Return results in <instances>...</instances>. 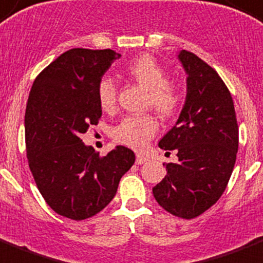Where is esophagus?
Here are the masks:
<instances>
[{
	"label": "esophagus",
	"mask_w": 263,
	"mask_h": 263,
	"mask_svg": "<svg viewBox=\"0 0 263 263\" xmlns=\"http://www.w3.org/2000/svg\"><path fill=\"white\" fill-rule=\"evenodd\" d=\"M150 158L147 157V155H143V154H136V163L138 165H143V163H146Z\"/></svg>",
	"instance_id": "34e87169"
}]
</instances>
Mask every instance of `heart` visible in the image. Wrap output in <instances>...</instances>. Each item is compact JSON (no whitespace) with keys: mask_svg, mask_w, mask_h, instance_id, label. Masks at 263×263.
Instances as JSON below:
<instances>
[{"mask_svg":"<svg viewBox=\"0 0 263 263\" xmlns=\"http://www.w3.org/2000/svg\"><path fill=\"white\" fill-rule=\"evenodd\" d=\"M127 72L142 87L148 90L150 104L162 115L176 112L182 101V91L173 81L166 80V71L150 55H142L132 61ZM98 104L104 110L113 109L116 104V86L110 78L105 77L98 83ZM159 123L151 115L128 116L113 129V138L127 146L143 148L158 132Z\"/></svg>","mask_w":263,"mask_h":263,"instance_id":"b5f03b06","label":"heart"}]
</instances>
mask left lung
Listing matches in <instances>:
<instances>
[{"mask_svg": "<svg viewBox=\"0 0 263 263\" xmlns=\"http://www.w3.org/2000/svg\"><path fill=\"white\" fill-rule=\"evenodd\" d=\"M177 59L186 74V97L174 127L159 147L177 150L178 162L153 187L158 204L174 216L193 219L226 191L235 165L239 131L234 101L215 70L192 52Z\"/></svg>", "mask_w": 263, "mask_h": 263, "instance_id": "8db88e82", "label": "left lung"}]
</instances>
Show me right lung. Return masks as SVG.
<instances>
[{"mask_svg":"<svg viewBox=\"0 0 263 263\" xmlns=\"http://www.w3.org/2000/svg\"><path fill=\"white\" fill-rule=\"evenodd\" d=\"M120 57L112 50L72 48L47 66L29 91L24 120L29 168L47 204L72 220L105 208L135 162L127 147L101 158L81 139L101 117L98 83Z\"/></svg>","mask_w":263,"mask_h":263,"instance_id":"add662e5","label":"right lung"}]
</instances>
